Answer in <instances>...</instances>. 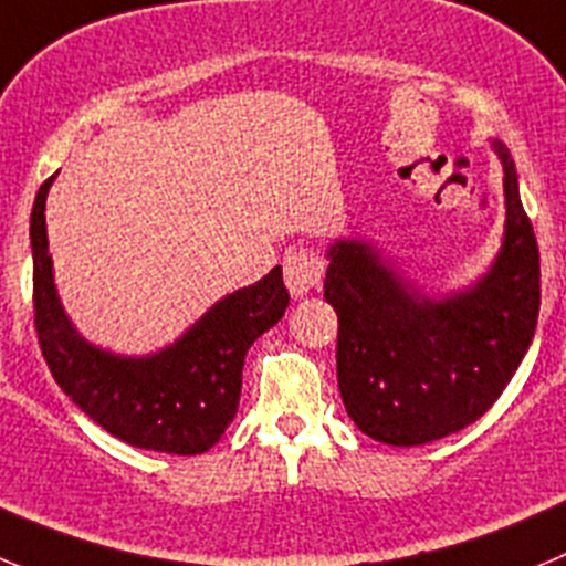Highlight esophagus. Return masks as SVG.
I'll return each instance as SVG.
<instances>
[{
	"label": "esophagus",
	"instance_id": "esophagus-1",
	"mask_svg": "<svg viewBox=\"0 0 566 566\" xmlns=\"http://www.w3.org/2000/svg\"><path fill=\"white\" fill-rule=\"evenodd\" d=\"M324 279V259L315 256L313 251H287L284 256V284H287L290 295L301 298L307 295L315 284Z\"/></svg>",
	"mask_w": 566,
	"mask_h": 566
}]
</instances>
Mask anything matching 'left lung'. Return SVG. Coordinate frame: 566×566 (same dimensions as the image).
<instances>
[{"mask_svg": "<svg viewBox=\"0 0 566 566\" xmlns=\"http://www.w3.org/2000/svg\"><path fill=\"white\" fill-rule=\"evenodd\" d=\"M505 223L474 282L430 290L366 237L326 245L324 298L337 313V385L368 438L419 447L478 421L514 377L538 318V245L514 158L500 139Z\"/></svg>", "mask_w": 566, "mask_h": 566, "instance_id": "1", "label": "left lung"}]
</instances>
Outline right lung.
I'll return each mask as SVG.
<instances>
[{
	"instance_id": "add662e5",
	"label": "right lung",
	"mask_w": 566,
	"mask_h": 566,
	"mask_svg": "<svg viewBox=\"0 0 566 566\" xmlns=\"http://www.w3.org/2000/svg\"><path fill=\"white\" fill-rule=\"evenodd\" d=\"M55 176L41 184L30 214L35 332L52 377L119 441L167 455H200L234 421L248 348L287 310L282 268L214 301L184 335L150 355L111 352L81 335L57 295L44 214Z\"/></svg>"
}]
</instances>
